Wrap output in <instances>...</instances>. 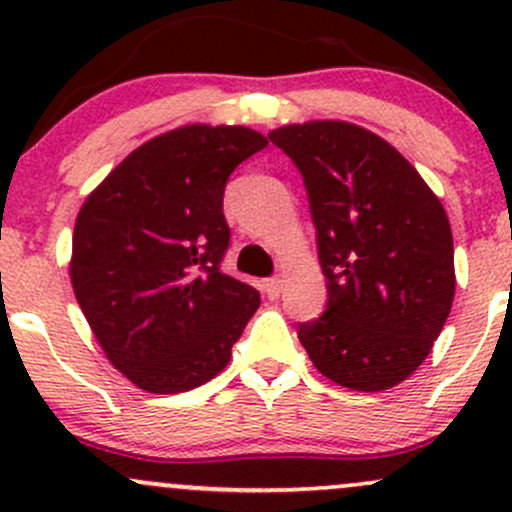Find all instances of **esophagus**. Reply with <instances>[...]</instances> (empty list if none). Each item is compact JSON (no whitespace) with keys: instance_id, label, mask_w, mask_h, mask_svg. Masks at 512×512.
I'll return each mask as SVG.
<instances>
[{"instance_id":"34e87169","label":"esophagus","mask_w":512,"mask_h":512,"mask_svg":"<svg viewBox=\"0 0 512 512\" xmlns=\"http://www.w3.org/2000/svg\"><path fill=\"white\" fill-rule=\"evenodd\" d=\"M264 293H267L269 298H279L281 296V289H284V279H279V276H274V279H267L262 284Z\"/></svg>"}]
</instances>
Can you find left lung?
<instances>
[{
    "label": "left lung",
    "instance_id": "8db88e82",
    "mask_svg": "<svg viewBox=\"0 0 512 512\" xmlns=\"http://www.w3.org/2000/svg\"><path fill=\"white\" fill-rule=\"evenodd\" d=\"M303 173L327 281L325 315L298 325L313 366L356 392L407 380L448 320L455 248L448 214L390 142L344 120L269 132Z\"/></svg>",
    "mask_w": 512,
    "mask_h": 512
}]
</instances>
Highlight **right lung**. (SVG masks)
Returning <instances> with one entry per match:
<instances>
[{
	"label": "right lung",
	"mask_w": 512,
	"mask_h": 512,
	"mask_svg": "<svg viewBox=\"0 0 512 512\" xmlns=\"http://www.w3.org/2000/svg\"><path fill=\"white\" fill-rule=\"evenodd\" d=\"M267 137L243 125H182L122 158L76 214L69 279L108 361L154 395L209 383L260 308L223 274V187Z\"/></svg>",
	"instance_id": "right-lung-1"
}]
</instances>
